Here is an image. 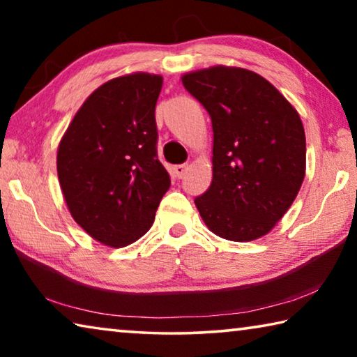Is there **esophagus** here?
Returning a JSON list of instances; mask_svg holds the SVG:
<instances>
[{
	"instance_id": "esophagus-1",
	"label": "esophagus",
	"mask_w": 357,
	"mask_h": 357,
	"mask_svg": "<svg viewBox=\"0 0 357 357\" xmlns=\"http://www.w3.org/2000/svg\"><path fill=\"white\" fill-rule=\"evenodd\" d=\"M173 172H174V174H176L178 178H183L184 174H185V172H187V165H174L173 167Z\"/></svg>"
}]
</instances>
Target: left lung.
Here are the masks:
<instances>
[{
    "instance_id": "left-lung-1",
    "label": "left lung",
    "mask_w": 357,
    "mask_h": 357,
    "mask_svg": "<svg viewBox=\"0 0 357 357\" xmlns=\"http://www.w3.org/2000/svg\"><path fill=\"white\" fill-rule=\"evenodd\" d=\"M214 132L213 183L195 206L217 236H264L291 206L305 176V134L296 108L255 72L214 66L183 75Z\"/></svg>"
}]
</instances>
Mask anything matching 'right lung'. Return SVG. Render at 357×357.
Segmentation results:
<instances>
[{
  "mask_svg": "<svg viewBox=\"0 0 357 357\" xmlns=\"http://www.w3.org/2000/svg\"><path fill=\"white\" fill-rule=\"evenodd\" d=\"M160 75L107 82L83 102L58 146L56 168L70 215L89 236L126 247L153 225L170 174L157 159Z\"/></svg>",
  "mask_w": 357,
  "mask_h": 357,
  "instance_id": "add662e5",
  "label": "right lung"
}]
</instances>
